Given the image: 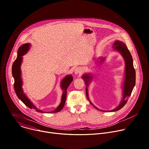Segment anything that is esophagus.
Here are the masks:
<instances>
[{"label":"esophagus","mask_w":149,"mask_h":149,"mask_svg":"<svg viewBox=\"0 0 149 149\" xmlns=\"http://www.w3.org/2000/svg\"><path fill=\"white\" fill-rule=\"evenodd\" d=\"M82 72H83V70H82L81 67H77L76 68H75V69H74V73H75L76 74H81V73H82Z\"/></svg>","instance_id":"obj_1"}]
</instances>
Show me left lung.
<instances>
[{"label": "left lung", "mask_w": 149, "mask_h": 149, "mask_svg": "<svg viewBox=\"0 0 149 149\" xmlns=\"http://www.w3.org/2000/svg\"><path fill=\"white\" fill-rule=\"evenodd\" d=\"M115 47L114 49L118 50L120 53L123 56V58L125 61V64H126V68H125V81L124 83V86H123V100L121 102V103L120 105L116 109H114V110H112L109 111H115L120 110L122 109L127 102V100H125V98H128L131 96V94L132 93V91L133 90V88L135 86V68L134 67L133 65V60L131 54L128 50V48L126 45L120 42V41H116L114 43V47ZM101 61H103V60H101ZM83 78L85 80V84L86 86H88L89 82L90 81V79H91V76H89V75L85 74L83 76ZM86 97L88 99V89L87 88H86ZM89 100V99H88ZM90 103L93 105L91 102H90ZM93 106L97 109L95 106L93 105ZM99 110V109H98ZM102 111H103L101 110Z\"/></svg>", "instance_id": "left-lung-1"}]
</instances>
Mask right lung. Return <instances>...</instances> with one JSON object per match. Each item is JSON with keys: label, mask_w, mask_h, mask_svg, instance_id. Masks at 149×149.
Listing matches in <instances>:
<instances>
[{"label": "right lung", "mask_w": 149, "mask_h": 149, "mask_svg": "<svg viewBox=\"0 0 149 149\" xmlns=\"http://www.w3.org/2000/svg\"><path fill=\"white\" fill-rule=\"evenodd\" d=\"M30 45L29 43L23 44L18 49V56L15 61L14 62L12 67V73L13 76L14 78V87L15 93L18 97V98L21 100V101L23 103L27 106L30 109H35L37 111L43 113V111L40 110H38L35 106H34L31 102L27 98V97L23 93V91L22 89V81L21 78V71H20V65L22 61V56L25 54L27 51L29 50ZM73 81V77L72 76H66L61 82V88L63 90V94L62 96L61 102L60 106L57 107L55 110L51 111L50 113H56L61 111L62 109L64 107L65 102L66 100L67 95V89L68 86L71 84Z\"/></svg>", "instance_id": "add662e5"}]
</instances>
